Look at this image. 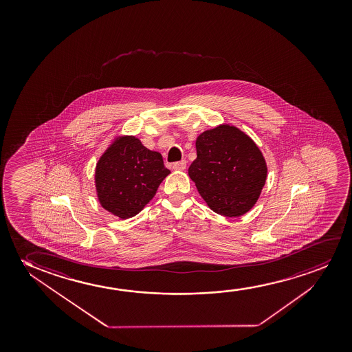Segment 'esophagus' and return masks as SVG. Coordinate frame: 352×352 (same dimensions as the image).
Returning a JSON list of instances; mask_svg holds the SVG:
<instances>
[{"label": "esophagus", "instance_id": "obj_1", "mask_svg": "<svg viewBox=\"0 0 352 352\" xmlns=\"http://www.w3.org/2000/svg\"><path fill=\"white\" fill-rule=\"evenodd\" d=\"M185 168H186V161L185 160H182V161L173 164V169H175V170H184Z\"/></svg>", "mask_w": 352, "mask_h": 352}]
</instances>
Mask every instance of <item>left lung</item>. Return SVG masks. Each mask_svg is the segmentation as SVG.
Wrapping results in <instances>:
<instances>
[{"instance_id":"left-lung-1","label":"left lung","mask_w":352,"mask_h":352,"mask_svg":"<svg viewBox=\"0 0 352 352\" xmlns=\"http://www.w3.org/2000/svg\"><path fill=\"white\" fill-rule=\"evenodd\" d=\"M196 150L188 175L208 207L228 217L249 212L267 180V164L255 142L223 124L198 135Z\"/></svg>"}]
</instances>
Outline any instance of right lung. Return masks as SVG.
Here are the masks:
<instances>
[{"label": "right lung", "mask_w": 352, "mask_h": 352, "mask_svg": "<svg viewBox=\"0 0 352 352\" xmlns=\"http://www.w3.org/2000/svg\"><path fill=\"white\" fill-rule=\"evenodd\" d=\"M169 173L162 155L146 149L135 135L116 137L95 169L98 202L119 219L133 217L153 199Z\"/></svg>", "instance_id": "1"}]
</instances>
